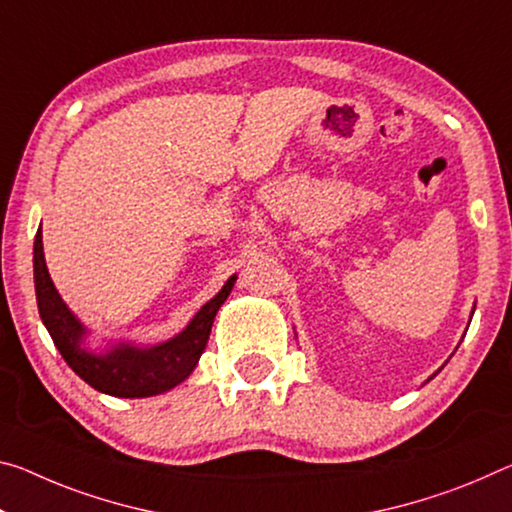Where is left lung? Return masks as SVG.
Returning <instances> with one entry per match:
<instances>
[{
  "instance_id": "obj_1",
  "label": "left lung",
  "mask_w": 512,
  "mask_h": 512,
  "mask_svg": "<svg viewBox=\"0 0 512 512\" xmlns=\"http://www.w3.org/2000/svg\"><path fill=\"white\" fill-rule=\"evenodd\" d=\"M472 314H474V312H472Z\"/></svg>"
}]
</instances>
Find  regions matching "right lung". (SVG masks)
<instances>
[{"label":"right lung","mask_w":512,"mask_h":512,"mask_svg":"<svg viewBox=\"0 0 512 512\" xmlns=\"http://www.w3.org/2000/svg\"><path fill=\"white\" fill-rule=\"evenodd\" d=\"M34 282L40 319L68 367L97 392L120 399H145V396L164 394L191 376L205 351L216 314L230 296L237 275H232L223 289L200 307L189 326L168 342L154 346L118 342L104 351H91L86 346L91 332L56 291L45 264L43 230L36 232L34 241Z\"/></svg>","instance_id":"obj_1"}]
</instances>
